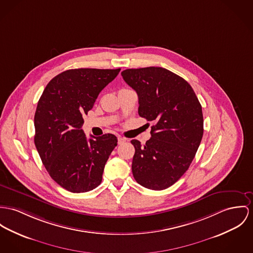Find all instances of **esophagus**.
<instances>
[{
	"label": "esophagus",
	"mask_w": 253,
	"mask_h": 253,
	"mask_svg": "<svg viewBox=\"0 0 253 253\" xmlns=\"http://www.w3.org/2000/svg\"><path fill=\"white\" fill-rule=\"evenodd\" d=\"M126 141V138H124V137H122V136H118L117 137V142H118V144H122V143H124Z\"/></svg>",
	"instance_id": "obj_1"
}]
</instances>
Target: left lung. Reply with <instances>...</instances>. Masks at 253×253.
<instances>
[{
    "mask_svg": "<svg viewBox=\"0 0 253 253\" xmlns=\"http://www.w3.org/2000/svg\"><path fill=\"white\" fill-rule=\"evenodd\" d=\"M121 75L136 90L139 117L154 123L144 145L131 140L136 150L134 178L144 188L165 190L181 178L195 158L203 136L201 105L190 84L166 68L126 69Z\"/></svg>",
    "mask_w": 253,
    "mask_h": 253,
    "instance_id": "left-lung-1",
    "label": "left lung"
}]
</instances>
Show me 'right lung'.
<instances>
[{
  "label": "right lung",
  "instance_id": "add662e5",
  "mask_svg": "<svg viewBox=\"0 0 253 253\" xmlns=\"http://www.w3.org/2000/svg\"><path fill=\"white\" fill-rule=\"evenodd\" d=\"M118 69L79 68L52 79L39 99L35 115V144L41 161L60 187L85 193L102 182L105 165L117 145L113 134L87 139L82 126L101 90Z\"/></svg>",
  "mask_w": 253,
  "mask_h": 253
}]
</instances>
